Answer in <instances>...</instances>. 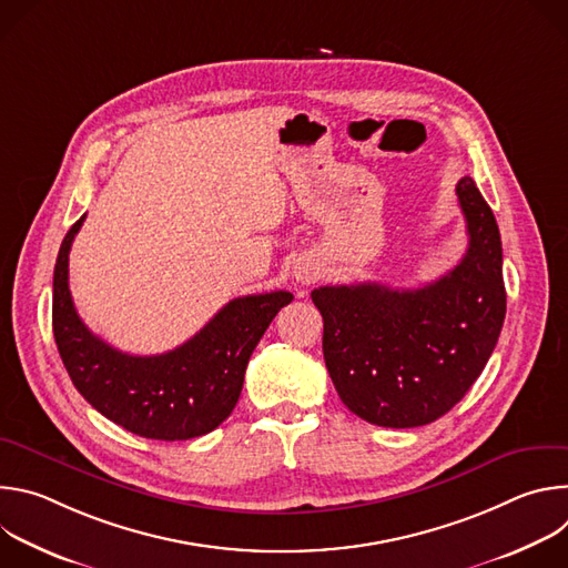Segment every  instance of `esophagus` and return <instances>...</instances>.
<instances>
[{"label": "esophagus", "mask_w": 568, "mask_h": 568, "mask_svg": "<svg viewBox=\"0 0 568 568\" xmlns=\"http://www.w3.org/2000/svg\"><path fill=\"white\" fill-rule=\"evenodd\" d=\"M310 278H312V276H310L307 272H305V274H301V283H310Z\"/></svg>", "instance_id": "34e87169"}]
</instances>
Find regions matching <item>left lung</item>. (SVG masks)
Returning a JSON list of instances; mask_svg holds the SVG:
<instances>
[{
    "label": "left lung",
    "mask_w": 568,
    "mask_h": 568,
    "mask_svg": "<svg viewBox=\"0 0 568 568\" xmlns=\"http://www.w3.org/2000/svg\"><path fill=\"white\" fill-rule=\"evenodd\" d=\"M469 245L460 263L418 290L379 283L312 292L323 359L346 407L377 427L445 416L488 364L506 318L504 252L493 209L471 178L456 184Z\"/></svg>",
    "instance_id": "8db88e82"
}]
</instances>
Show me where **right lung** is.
<instances>
[{
  "mask_svg": "<svg viewBox=\"0 0 568 568\" xmlns=\"http://www.w3.org/2000/svg\"><path fill=\"white\" fill-rule=\"evenodd\" d=\"M64 235L53 270V337L62 364L92 407L152 440H189L222 425L240 397L254 348L294 296L285 290L229 301L206 326L164 355H128L97 337L69 292V252L83 226Z\"/></svg>",
  "mask_w": 568,
  "mask_h": 568,
  "instance_id": "right-lung-1",
  "label": "right lung"
}]
</instances>
